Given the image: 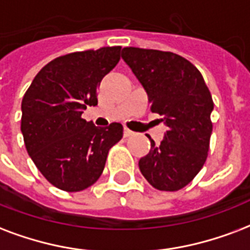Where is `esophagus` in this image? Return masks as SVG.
Masks as SVG:
<instances>
[{
	"instance_id": "34e87169",
	"label": "esophagus",
	"mask_w": 250,
	"mask_h": 250,
	"mask_svg": "<svg viewBox=\"0 0 250 250\" xmlns=\"http://www.w3.org/2000/svg\"><path fill=\"white\" fill-rule=\"evenodd\" d=\"M132 135H133V132L131 131V129H128V128L123 129V136H125V138H128V136H132Z\"/></svg>"
}]
</instances>
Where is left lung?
Wrapping results in <instances>:
<instances>
[{
	"instance_id": "1",
	"label": "left lung",
	"mask_w": 250,
	"mask_h": 250,
	"mask_svg": "<svg viewBox=\"0 0 250 250\" xmlns=\"http://www.w3.org/2000/svg\"><path fill=\"white\" fill-rule=\"evenodd\" d=\"M122 59L144 87L150 110L167 131L139 169L157 190L177 191L190 184L207 159L214 102L201 72L185 57L157 49L125 47Z\"/></svg>"
}]
</instances>
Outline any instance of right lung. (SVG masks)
Wrapping results in <instances>:
<instances>
[{
  "label": "right lung",
  "mask_w": 250,
  "mask_h": 250,
  "mask_svg": "<svg viewBox=\"0 0 250 250\" xmlns=\"http://www.w3.org/2000/svg\"><path fill=\"white\" fill-rule=\"evenodd\" d=\"M121 47L64 55L42 68L22 100L21 131L28 155L48 182L65 191L91 186L108 149L123 136L121 123L95 127L81 118L97 104V87L119 62Z\"/></svg>",
  "instance_id": "obj_1"
}]
</instances>
